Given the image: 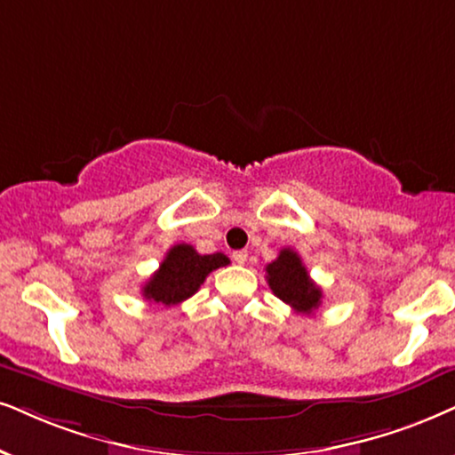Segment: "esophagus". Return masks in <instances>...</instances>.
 <instances>
[{
	"label": "esophagus",
	"mask_w": 455,
	"mask_h": 455,
	"mask_svg": "<svg viewBox=\"0 0 455 455\" xmlns=\"http://www.w3.org/2000/svg\"><path fill=\"white\" fill-rule=\"evenodd\" d=\"M233 260L237 262V264H245V262H247V251H245V250L233 251Z\"/></svg>",
	"instance_id": "esophagus-1"
}]
</instances>
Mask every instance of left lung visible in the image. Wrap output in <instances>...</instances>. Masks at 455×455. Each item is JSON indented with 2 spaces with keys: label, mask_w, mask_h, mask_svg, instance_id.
Returning <instances> with one entry per match:
<instances>
[{
  "label": "left lung",
  "mask_w": 455,
  "mask_h": 455,
  "mask_svg": "<svg viewBox=\"0 0 455 455\" xmlns=\"http://www.w3.org/2000/svg\"><path fill=\"white\" fill-rule=\"evenodd\" d=\"M267 281L273 294L290 304L296 313L310 315L321 307L323 291L308 277V270L300 256L290 247H283L277 260L267 264Z\"/></svg>",
  "instance_id": "obj_1"
}]
</instances>
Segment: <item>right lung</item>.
I'll return each mask as SVG.
<instances>
[{
  "label": "right lung",
  "mask_w": 455,
  "mask_h": 455,
  "mask_svg": "<svg viewBox=\"0 0 455 455\" xmlns=\"http://www.w3.org/2000/svg\"><path fill=\"white\" fill-rule=\"evenodd\" d=\"M228 262L220 251L201 256L193 245L176 243L142 287V296L164 307H174L191 298L212 270L227 267Z\"/></svg>",
  "instance_id": "add662e5"
}]
</instances>
